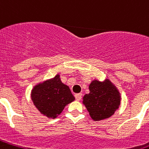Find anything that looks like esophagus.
Listing matches in <instances>:
<instances>
[{"instance_id": "1", "label": "esophagus", "mask_w": 149, "mask_h": 149, "mask_svg": "<svg viewBox=\"0 0 149 149\" xmlns=\"http://www.w3.org/2000/svg\"><path fill=\"white\" fill-rule=\"evenodd\" d=\"M81 96H82V95H81V93H78V94H75V98H76V100H77V101L81 100Z\"/></svg>"}]
</instances>
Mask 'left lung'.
<instances>
[{"instance_id": "1", "label": "left lung", "mask_w": 149, "mask_h": 149, "mask_svg": "<svg viewBox=\"0 0 149 149\" xmlns=\"http://www.w3.org/2000/svg\"><path fill=\"white\" fill-rule=\"evenodd\" d=\"M89 90L90 93L83 96L82 103L93 121L106 120L119 109L121 93L108 77L104 81L94 79L89 85Z\"/></svg>"}]
</instances>
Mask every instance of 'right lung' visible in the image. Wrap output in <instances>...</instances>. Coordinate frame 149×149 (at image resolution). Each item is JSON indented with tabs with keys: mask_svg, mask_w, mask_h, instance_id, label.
Masks as SVG:
<instances>
[{
	"mask_svg": "<svg viewBox=\"0 0 149 149\" xmlns=\"http://www.w3.org/2000/svg\"><path fill=\"white\" fill-rule=\"evenodd\" d=\"M31 100L43 116L54 119L66 105L74 101L75 97L57 73L52 78L36 84L31 91Z\"/></svg>",
	"mask_w": 149,
	"mask_h": 149,
	"instance_id": "right-lung-1",
	"label": "right lung"
}]
</instances>
